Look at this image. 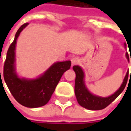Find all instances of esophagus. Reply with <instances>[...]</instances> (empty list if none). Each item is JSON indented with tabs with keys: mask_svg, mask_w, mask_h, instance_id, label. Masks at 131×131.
<instances>
[{
	"mask_svg": "<svg viewBox=\"0 0 131 131\" xmlns=\"http://www.w3.org/2000/svg\"><path fill=\"white\" fill-rule=\"evenodd\" d=\"M71 63H72V65H77V64H78L79 63V59L78 58H77V57H75V58H73L71 59Z\"/></svg>",
	"mask_w": 131,
	"mask_h": 131,
	"instance_id": "34e87169",
	"label": "esophagus"
}]
</instances>
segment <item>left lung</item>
<instances>
[{
	"label": "left lung",
	"instance_id": "obj_1",
	"mask_svg": "<svg viewBox=\"0 0 131 131\" xmlns=\"http://www.w3.org/2000/svg\"><path fill=\"white\" fill-rule=\"evenodd\" d=\"M126 57L128 59H129L128 53L126 54ZM73 69L76 73L74 91H75L77 100L80 106L90 110H101L108 106V105L112 101H114L118 97L119 95L123 91L128 82V72L124 79L123 82L122 84L121 87L116 93H114V94L107 98H101V97H98V96L91 94L87 90V88H85L83 80L84 73L82 68L78 66H73Z\"/></svg>",
	"mask_w": 131,
	"mask_h": 131
}]
</instances>
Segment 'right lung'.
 <instances>
[{
    "label": "right lung",
    "instance_id": "1",
    "mask_svg": "<svg viewBox=\"0 0 131 131\" xmlns=\"http://www.w3.org/2000/svg\"><path fill=\"white\" fill-rule=\"evenodd\" d=\"M28 24L25 23L19 28L14 40L8 49L3 66V78L13 97L18 103L26 107L36 108L48 103L64 72L71 68V63L67 60L54 63L43 75L36 79L19 78L14 70V50L19 33Z\"/></svg>",
    "mask_w": 131,
    "mask_h": 131
}]
</instances>
